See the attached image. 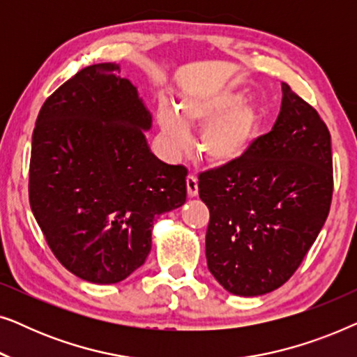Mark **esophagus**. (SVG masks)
Masks as SVG:
<instances>
[{"instance_id": "esophagus-1", "label": "esophagus", "mask_w": 357, "mask_h": 357, "mask_svg": "<svg viewBox=\"0 0 357 357\" xmlns=\"http://www.w3.org/2000/svg\"><path fill=\"white\" fill-rule=\"evenodd\" d=\"M187 195L190 198H195L198 195V178H197V175H188V177H187Z\"/></svg>"}]
</instances>
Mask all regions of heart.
Returning a JSON list of instances; mask_svg holds the SVG:
<instances>
[{"label":"heart","instance_id":"obj_1","mask_svg":"<svg viewBox=\"0 0 357 357\" xmlns=\"http://www.w3.org/2000/svg\"><path fill=\"white\" fill-rule=\"evenodd\" d=\"M237 87H216L183 96L177 112L160 107L158 120L165 148L180 155L190 143L192 128L199 131V153L209 164L238 162L255 143L261 125V112L255 102L243 100Z\"/></svg>","mask_w":357,"mask_h":357}]
</instances>
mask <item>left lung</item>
<instances>
[{"instance_id":"left-lung-1","label":"left lung","mask_w":357,"mask_h":357,"mask_svg":"<svg viewBox=\"0 0 357 357\" xmlns=\"http://www.w3.org/2000/svg\"><path fill=\"white\" fill-rule=\"evenodd\" d=\"M270 133L238 162L199 174L206 260L224 289L253 297L284 284L324 227L333 195L330 131L282 82Z\"/></svg>"}]
</instances>
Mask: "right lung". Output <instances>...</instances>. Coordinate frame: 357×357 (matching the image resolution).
I'll return each mask as SVG.
<instances>
[{"label": "right lung", "instance_id": "1", "mask_svg": "<svg viewBox=\"0 0 357 357\" xmlns=\"http://www.w3.org/2000/svg\"><path fill=\"white\" fill-rule=\"evenodd\" d=\"M151 125L115 63L82 68L38 112L29 202L53 255L81 280L128 278L149 255L155 216L187 199V169L151 153Z\"/></svg>", "mask_w": 357, "mask_h": 357}]
</instances>
